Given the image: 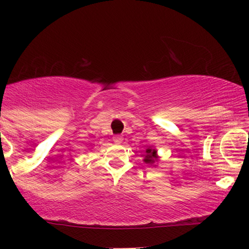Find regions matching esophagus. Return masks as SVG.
<instances>
[{
    "mask_svg": "<svg viewBox=\"0 0 249 249\" xmlns=\"http://www.w3.org/2000/svg\"><path fill=\"white\" fill-rule=\"evenodd\" d=\"M122 141H124V137L121 135H115L113 136V142L115 144H121Z\"/></svg>",
    "mask_w": 249,
    "mask_h": 249,
    "instance_id": "1",
    "label": "esophagus"
}]
</instances>
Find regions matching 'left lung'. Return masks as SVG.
Masks as SVG:
<instances>
[{
  "label": "left lung",
  "instance_id": "left-lung-1",
  "mask_svg": "<svg viewBox=\"0 0 249 249\" xmlns=\"http://www.w3.org/2000/svg\"><path fill=\"white\" fill-rule=\"evenodd\" d=\"M158 160H159V156H158V152H156V149H153V148L146 149V155L144 159V162L146 164L154 165V163L158 161Z\"/></svg>",
  "mask_w": 249,
  "mask_h": 249
}]
</instances>
